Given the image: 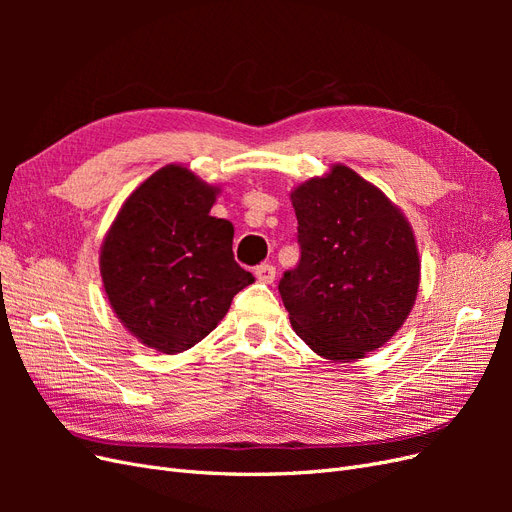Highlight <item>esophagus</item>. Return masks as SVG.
Returning a JSON list of instances; mask_svg holds the SVG:
<instances>
[{
    "label": "esophagus",
    "instance_id": "esophagus-1",
    "mask_svg": "<svg viewBox=\"0 0 512 512\" xmlns=\"http://www.w3.org/2000/svg\"><path fill=\"white\" fill-rule=\"evenodd\" d=\"M254 273H256V280L262 282V284H273V280H275V267L267 265V262L258 265Z\"/></svg>",
    "mask_w": 512,
    "mask_h": 512
}]
</instances>
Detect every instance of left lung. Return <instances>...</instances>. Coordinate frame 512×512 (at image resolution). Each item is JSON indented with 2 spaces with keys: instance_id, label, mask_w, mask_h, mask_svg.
I'll use <instances>...</instances> for the list:
<instances>
[{
  "instance_id": "1",
  "label": "left lung",
  "mask_w": 512,
  "mask_h": 512,
  "mask_svg": "<svg viewBox=\"0 0 512 512\" xmlns=\"http://www.w3.org/2000/svg\"><path fill=\"white\" fill-rule=\"evenodd\" d=\"M299 265L280 280L290 324L329 361L384 346L416 301L421 262L410 222L376 185L344 164L290 192Z\"/></svg>"
}]
</instances>
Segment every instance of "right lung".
Segmentation results:
<instances>
[{
    "label": "right lung",
    "instance_id": "add662e5",
    "mask_svg": "<svg viewBox=\"0 0 512 512\" xmlns=\"http://www.w3.org/2000/svg\"><path fill=\"white\" fill-rule=\"evenodd\" d=\"M220 188L168 164L128 196L100 250L108 303L138 342L177 354L205 339L254 282L232 254L235 228L209 215Z\"/></svg>",
    "mask_w": 512,
    "mask_h": 512
}]
</instances>
